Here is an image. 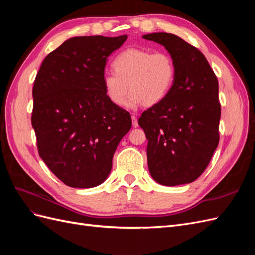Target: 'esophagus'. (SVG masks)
I'll use <instances>...</instances> for the list:
<instances>
[{
  "label": "esophagus",
  "mask_w": 255,
  "mask_h": 255,
  "mask_svg": "<svg viewBox=\"0 0 255 255\" xmlns=\"http://www.w3.org/2000/svg\"><path fill=\"white\" fill-rule=\"evenodd\" d=\"M132 125L134 128L138 127V120H137V117L135 115H132Z\"/></svg>",
  "instance_id": "34e87169"
}]
</instances>
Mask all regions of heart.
<instances>
[{
  "mask_svg": "<svg viewBox=\"0 0 255 255\" xmlns=\"http://www.w3.org/2000/svg\"><path fill=\"white\" fill-rule=\"evenodd\" d=\"M112 66L115 73L104 74L103 87L116 106L125 104L129 91L128 106L156 105L170 91L175 78L174 61L165 52L129 48L118 54Z\"/></svg>",
  "mask_w": 255,
  "mask_h": 255,
  "instance_id": "1",
  "label": "heart"
}]
</instances>
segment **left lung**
I'll return each mask as SVG.
<instances>
[{
    "label": "left lung",
    "instance_id": "8db88e82",
    "mask_svg": "<svg viewBox=\"0 0 255 255\" xmlns=\"http://www.w3.org/2000/svg\"><path fill=\"white\" fill-rule=\"evenodd\" d=\"M142 38L165 47L175 66L170 91L138 120L148 139L149 171L165 186L188 184L205 170L219 142L218 80L203 54L182 38Z\"/></svg>",
    "mask_w": 255,
    "mask_h": 255
}]
</instances>
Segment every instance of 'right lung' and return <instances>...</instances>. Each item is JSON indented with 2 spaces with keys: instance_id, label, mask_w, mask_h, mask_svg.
Here are the masks:
<instances>
[{
  "instance_id": "obj_1",
  "label": "right lung",
  "mask_w": 255,
  "mask_h": 255,
  "mask_svg": "<svg viewBox=\"0 0 255 255\" xmlns=\"http://www.w3.org/2000/svg\"><path fill=\"white\" fill-rule=\"evenodd\" d=\"M128 36L69 38L42 61L33 88L32 126L39 155L67 186L91 188L110 175L128 112L103 87L107 58Z\"/></svg>"
}]
</instances>
